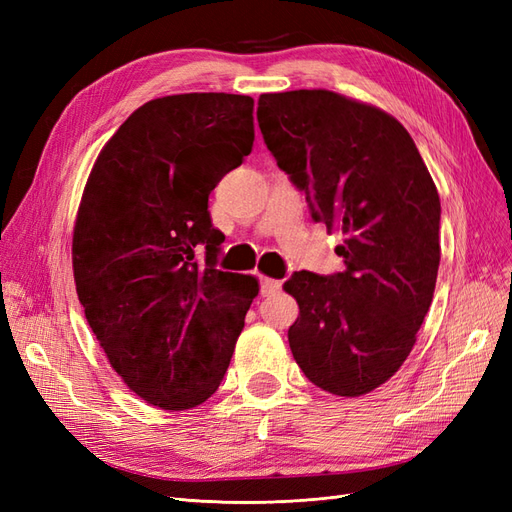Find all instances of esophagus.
I'll use <instances>...</instances> for the list:
<instances>
[{
	"label": "esophagus",
	"instance_id": "esophagus-1",
	"mask_svg": "<svg viewBox=\"0 0 512 512\" xmlns=\"http://www.w3.org/2000/svg\"><path fill=\"white\" fill-rule=\"evenodd\" d=\"M282 282L280 280H271V277H260V294L262 297H271V294L280 292Z\"/></svg>",
	"mask_w": 512,
	"mask_h": 512
}]
</instances>
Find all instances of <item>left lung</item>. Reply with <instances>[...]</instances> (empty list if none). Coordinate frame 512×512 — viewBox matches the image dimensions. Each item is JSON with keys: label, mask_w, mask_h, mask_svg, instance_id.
Masks as SVG:
<instances>
[{"label": "left lung", "mask_w": 512, "mask_h": 512, "mask_svg": "<svg viewBox=\"0 0 512 512\" xmlns=\"http://www.w3.org/2000/svg\"><path fill=\"white\" fill-rule=\"evenodd\" d=\"M265 145L314 222L342 230L333 275L294 271L288 329L309 382L339 397L378 389L408 359L436 288L440 196L412 136L389 113L327 89L258 98Z\"/></svg>", "instance_id": "left-lung-1"}]
</instances>
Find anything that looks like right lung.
Returning <instances> with one entry per match:
<instances>
[{"label": "right lung", "instance_id": "add662e5", "mask_svg": "<svg viewBox=\"0 0 512 512\" xmlns=\"http://www.w3.org/2000/svg\"><path fill=\"white\" fill-rule=\"evenodd\" d=\"M252 147L250 96H166L121 123L87 179L76 294L108 363L162 410L218 391L258 294L256 277L215 267L224 235L209 213L211 190Z\"/></svg>", "mask_w": 512, "mask_h": 512}]
</instances>
